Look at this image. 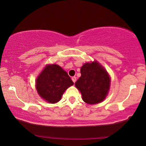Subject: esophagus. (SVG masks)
<instances>
[{
	"mask_svg": "<svg viewBox=\"0 0 146 146\" xmlns=\"http://www.w3.org/2000/svg\"><path fill=\"white\" fill-rule=\"evenodd\" d=\"M72 80L73 81V82H74V83H75V82H76V77L73 76L72 78Z\"/></svg>",
	"mask_w": 146,
	"mask_h": 146,
	"instance_id": "obj_1",
	"label": "esophagus"
}]
</instances>
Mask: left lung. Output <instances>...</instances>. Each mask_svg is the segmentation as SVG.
Instances as JSON below:
<instances>
[{
  "label": "left lung",
  "instance_id": "obj_1",
  "mask_svg": "<svg viewBox=\"0 0 146 146\" xmlns=\"http://www.w3.org/2000/svg\"><path fill=\"white\" fill-rule=\"evenodd\" d=\"M81 77L75 83L86 103L96 104L102 102L109 90L110 80L106 71L97 62L86 63L80 70Z\"/></svg>",
  "mask_w": 146,
  "mask_h": 146
}]
</instances>
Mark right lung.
Instances as JSON below:
<instances>
[{
	"label": "right lung",
	"instance_id": "right-lung-1",
	"mask_svg": "<svg viewBox=\"0 0 146 146\" xmlns=\"http://www.w3.org/2000/svg\"><path fill=\"white\" fill-rule=\"evenodd\" d=\"M73 84L66 72L56 64L46 66L36 82L38 94L52 104L60 101L66 90Z\"/></svg>",
	"mask_w": 146,
	"mask_h": 146
}]
</instances>
